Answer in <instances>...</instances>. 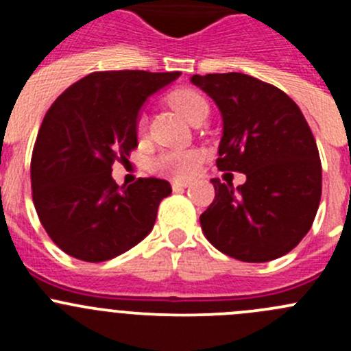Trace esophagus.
I'll return each instance as SVG.
<instances>
[{"instance_id":"34e87169","label":"esophagus","mask_w":351,"mask_h":351,"mask_svg":"<svg viewBox=\"0 0 351 351\" xmlns=\"http://www.w3.org/2000/svg\"><path fill=\"white\" fill-rule=\"evenodd\" d=\"M189 185H190L189 180H173V182H171L173 190H176V189H186V186H189Z\"/></svg>"}]
</instances>
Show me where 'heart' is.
Listing matches in <instances>:
<instances>
[{"label": "heart", "mask_w": 351, "mask_h": 351, "mask_svg": "<svg viewBox=\"0 0 351 351\" xmlns=\"http://www.w3.org/2000/svg\"><path fill=\"white\" fill-rule=\"evenodd\" d=\"M169 105L190 123H195L202 117H207L208 105L207 100L195 90L180 88L169 93ZM144 122L139 120V130H143ZM198 165V156L192 151H168L159 154L154 159L151 168L159 175L175 176V178H185L195 173Z\"/></svg>", "instance_id": "obj_1"}]
</instances>
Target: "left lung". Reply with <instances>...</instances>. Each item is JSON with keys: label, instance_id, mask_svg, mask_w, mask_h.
<instances>
[{"label": "left lung", "instance_id": "1", "mask_svg": "<svg viewBox=\"0 0 351 351\" xmlns=\"http://www.w3.org/2000/svg\"><path fill=\"white\" fill-rule=\"evenodd\" d=\"M222 115L217 168L239 171L238 189L214 178L215 198L200 215L212 246L247 263L289 253L307 234L321 200L319 151L295 101L243 73L193 74Z\"/></svg>", "mask_w": 351, "mask_h": 351}]
</instances>
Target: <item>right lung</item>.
<instances>
[{"mask_svg":"<svg viewBox=\"0 0 351 351\" xmlns=\"http://www.w3.org/2000/svg\"><path fill=\"white\" fill-rule=\"evenodd\" d=\"M180 74L98 71L47 110L32 153V197L49 238L69 256L112 260L151 232L171 185L139 178L119 186L112 165L137 147V117L147 97Z\"/></svg>","mask_w":351,"mask_h":351,"instance_id":"1","label":"right lung"}]
</instances>
